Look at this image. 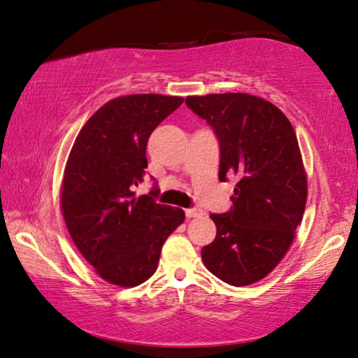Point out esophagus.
Returning <instances> with one entry per match:
<instances>
[{
	"mask_svg": "<svg viewBox=\"0 0 358 358\" xmlns=\"http://www.w3.org/2000/svg\"><path fill=\"white\" fill-rule=\"evenodd\" d=\"M185 216L187 217H200V216H203V210H200V208H187Z\"/></svg>",
	"mask_w": 358,
	"mask_h": 358,
	"instance_id": "34e87169",
	"label": "esophagus"
}]
</instances>
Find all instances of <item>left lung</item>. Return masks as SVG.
Instances as JSON below:
<instances>
[{"label": "left lung", "instance_id": "1", "mask_svg": "<svg viewBox=\"0 0 358 358\" xmlns=\"http://www.w3.org/2000/svg\"><path fill=\"white\" fill-rule=\"evenodd\" d=\"M185 103L217 137L219 179H236L230 211L211 214L217 234L203 246V262L234 287L259 282L287 255L307 201L293 126L273 103L243 92L189 96Z\"/></svg>", "mask_w": 358, "mask_h": 358}]
</instances>
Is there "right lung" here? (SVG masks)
Returning a JSON list of instances; mask_svg holds the SVG:
<instances>
[{
    "label": "right lung",
    "instance_id": "add662e5",
    "mask_svg": "<svg viewBox=\"0 0 358 358\" xmlns=\"http://www.w3.org/2000/svg\"><path fill=\"white\" fill-rule=\"evenodd\" d=\"M182 97L131 94L108 101L76 136L64 173L60 206L71 240L108 283L137 287L155 273L164 240L184 222L180 208L160 205L144 180L152 131Z\"/></svg>",
    "mask_w": 358,
    "mask_h": 358
}]
</instances>
